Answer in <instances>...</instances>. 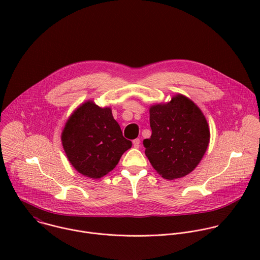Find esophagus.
<instances>
[{
    "label": "esophagus",
    "instance_id": "34e87169",
    "mask_svg": "<svg viewBox=\"0 0 260 260\" xmlns=\"http://www.w3.org/2000/svg\"><path fill=\"white\" fill-rule=\"evenodd\" d=\"M140 143H141V141L139 139H136V140L133 141V145H134L135 148H139L140 147Z\"/></svg>",
    "mask_w": 260,
    "mask_h": 260
}]
</instances>
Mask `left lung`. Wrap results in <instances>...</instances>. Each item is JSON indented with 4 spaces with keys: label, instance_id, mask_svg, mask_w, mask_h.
<instances>
[{
    "label": "left lung",
    "instance_id": "1",
    "mask_svg": "<svg viewBox=\"0 0 260 260\" xmlns=\"http://www.w3.org/2000/svg\"><path fill=\"white\" fill-rule=\"evenodd\" d=\"M152 135L145 139V154L165 179L191 173L210 143V128L202 110L187 96L177 93L167 103L150 106Z\"/></svg>",
    "mask_w": 260,
    "mask_h": 260
}]
</instances>
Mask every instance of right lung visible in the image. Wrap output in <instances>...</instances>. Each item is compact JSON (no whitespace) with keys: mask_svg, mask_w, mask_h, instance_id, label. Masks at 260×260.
I'll return each mask as SVG.
<instances>
[{"mask_svg":"<svg viewBox=\"0 0 260 260\" xmlns=\"http://www.w3.org/2000/svg\"><path fill=\"white\" fill-rule=\"evenodd\" d=\"M61 144L73 168L91 179H100L112 171L132 147L111 108H102L92 101L73 111L61 132Z\"/></svg>","mask_w":260,"mask_h":260,"instance_id":"add662e5","label":"right lung"}]
</instances>
